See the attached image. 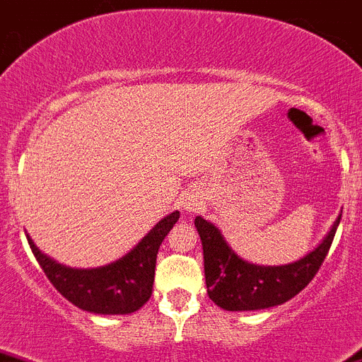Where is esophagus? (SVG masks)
I'll use <instances>...</instances> for the list:
<instances>
[{
    "mask_svg": "<svg viewBox=\"0 0 362 362\" xmlns=\"http://www.w3.org/2000/svg\"><path fill=\"white\" fill-rule=\"evenodd\" d=\"M185 209L186 211H197V204H195V200H192V199H186V202H185Z\"/></svg>",
    "mask_w": 362,
    "mask_h": 362,
    "instance_id": "34e87169",
    "label": "esophagus"
}]
</instances>
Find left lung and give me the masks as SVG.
<instances>
[{
	"mask_svg": "<svg viewBox=\"0 0 362 362\" xmlns=\"http://www.w3.org/2000/svg\"><path fill=\"white\" fill-rule=\"evenodd\" d=\"M338 216L317 247L298 262L281 267H259L238 258L212 223L197 216L195 226L204 247L207 294L225 310H262L296 296L317 274L340 225Z\"/></svg>",
	"mask_w": 362,
	"mask_h": 362,
	"instance_id": "left-lung-1",
	"label": "left lung"
}]
</instances>
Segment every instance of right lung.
<instances>
[{"mask_svg":"<svg viewBox=\"0 0 362 362\" xmlns=\"http://www.w3.org/2000/svg\"><path fill=\"white\" fill-rule=\"evenodd\" d=\"M180 219V211L160 219L148 235L117 262L99 268H69L43 255L28 242L48 281L78 308L103 315H125L139 310L153 293L158 247Z\"/></svg>","mask_w":362,"mask_h":362,"instance_id":"1","label":"right lung"}]
</instances>
